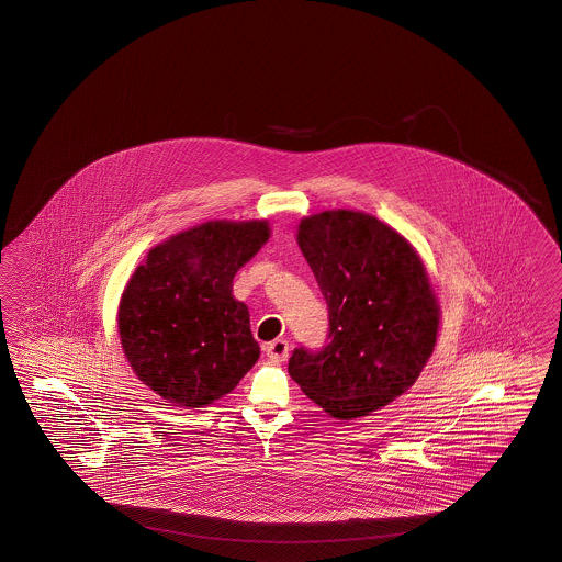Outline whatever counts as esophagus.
<instances>
[{"mask_svg": "<svg viewBox=\"0 0 562 562\" xmlns=\"http://www.w3.org/2000/svg\"><path fill=\"white\" fill-rule=\"evenodd\" d=\"M289 340H273L266 346V355L272 358V360H286L289 358Z\"/></svg>", "mask_w": 562, "mask_h": 562, "instance_id": "34e87169", "label": "esophagus"}]
</instances>
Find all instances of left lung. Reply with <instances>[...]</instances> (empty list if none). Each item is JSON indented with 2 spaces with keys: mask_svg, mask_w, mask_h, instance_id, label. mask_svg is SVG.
I'll return each mask as SVG.
<instances>
[{
  "mask_svg": "<svg viewBox=\"0 0 562 562\" xmlns=\"http://www.w3.org/2000/svg\"><path fill=\"white\" fill-rule=\"evenodd\" d=\"M296 243L329 311L324 350L296 348L289 373L331 418L355 420L408 392L432 357L441 306L418 251L360 210L299 222Z\"/></svg>",
  "mask_w": 562,
  "mask_h": 562,
  "instance_id": "8db88e82",
  "label": "left lung"
}]
</instances>
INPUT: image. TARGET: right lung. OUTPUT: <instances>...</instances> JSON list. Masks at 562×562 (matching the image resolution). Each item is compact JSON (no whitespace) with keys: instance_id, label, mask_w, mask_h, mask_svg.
I'll use <instances>...</instances> for the list:
<instances>
[{"instance_id":"right-lung-1","label":"right lung","mask_w":562,"mask_h":562,"mask_svg":"<svg viewBox=\"0 0 562 562\" xmlns=\"http://www.w3.org/2000/svg\"><path fill=\"white\" fill-rule=\"evenodd\" d=\"M268 221H207L158 243L132 273L117 311L137 379L179 408L233 392L259 358L235 273L270 238Z\"/></svg>"}]
</instances>
